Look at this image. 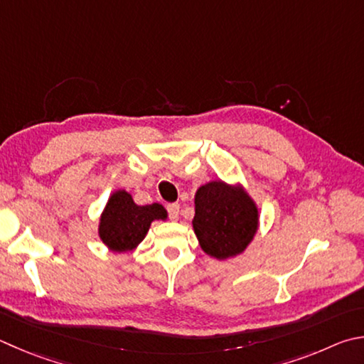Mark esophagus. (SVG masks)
<instances>
[{"label": "esophagus", "instance_id": "34e87169", "mask_svg": "<svg viewBox=\"0 0 364 364\" xmlns=\"http://www.w3.org/2000/svg\"><path fill=\"white\" fill-rule=\"evenodd\" d=\"M167 210H168V215H170L171 220L176 221L178 216H180V205H178V203H170L168 207H167Z\"/></svg>", "mask_w": 364, "mask_h": 364}]
</instances>
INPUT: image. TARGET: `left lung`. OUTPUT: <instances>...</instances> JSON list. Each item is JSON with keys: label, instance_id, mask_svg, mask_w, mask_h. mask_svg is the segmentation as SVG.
<instances>
[{"label": "left lung", "instance_id": "1", "mask_svg": "<svg viewBox=\"0 0 364 364\" xmlns=\"http://www.w3.org/2000/svg\"><path fill=\"white\" fill-rule=\"evenodd\" d=\"M194 234L205 255L218 261L242 255L259 229V208L240 183L208 181L196 191Z\"/></svg>", "mask_w": 364, "mask_h": 364}]
</instances>
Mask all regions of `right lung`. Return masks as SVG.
I'll list each match as a JSON object with an SVG mask.
<instances>
[{"label": "right lung", "instance_id": "add662e5", "mask_svg": "<svg viewBox=\"0 0 364 364\" xmlns=\"http://www.w3.org/2000/svg\"><path fill=\"white\" fill-rule=\"evenodd\" d=\"M168 213L161 203L136 205L125 189H116L105 203L98 220V237L114 253H129L144 240L151 224L167 221Z\"/></svg>", "mask_w": 364, "mask_h": 364}]
</instances>
